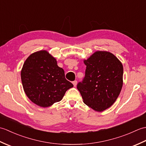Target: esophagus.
<instances>
[{
	"label": "esophagus",
	"instance_id": "esophagus-1",
	"mask_svg": "<svg viewBox=\"0 0 146 146\" xmlns=\"http://www.w3.org/2000/svg\"><path fill=\"white\" fill-rule=\"evenodd\" d=\"M72 83H73L74 86H76V85L77 84V81H76V80H75V81H73Z\"/></svg>",
	"mask_w": 146,
	"mask_h": 146
}]
</instances>
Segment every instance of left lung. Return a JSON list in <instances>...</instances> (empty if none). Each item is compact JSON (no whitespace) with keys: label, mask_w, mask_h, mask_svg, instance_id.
Instances as JSON below:
<instances>
[{"label":"left lung","mask_w":146,"mask_h":146,"mask_svg":"<svg viewBox=\"0 0 146 146\" xmlns=\"http://www.w3.org/2000/svg\"><path fill=\"white\" fill-rule=\"evenodd\" d=\"M85 77L77 84L83 102L102 111L113 105L123 85V66L115 56L107 51H97L84 61Z\"/></svg>","instance_id":"1"}]
</instances>
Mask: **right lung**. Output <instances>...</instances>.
Instances as JSON below:
<instances>
[{
  "instance_id": "obj_1",
  "label": "right lung",
  "mask_w": 146,
  "mask_h": 146,
  "mask_svg": "<svg viewBox=\"0 0 146 146\" xmlns=\"http://www.w3.org/2000/svg\"><path fill=\"white\" fill-rule=\"evenodd\" d=\"M24 90L33 103L48 107L62 100L73 85L65 78L63 68L46 51L31 54L21 71Z\"/></svg>"
}]
</instances>
